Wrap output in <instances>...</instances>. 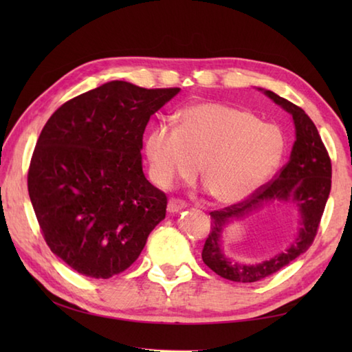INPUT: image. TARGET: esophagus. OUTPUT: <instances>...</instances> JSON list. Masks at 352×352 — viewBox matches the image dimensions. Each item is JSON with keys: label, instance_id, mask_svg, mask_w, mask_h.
<instances>
[{"label": "esophagus", "instance_id": "1", "mask_svg": "<svg viewBox=\"0 0 352 352\" xmlns=\"http://www.w3.org/2000/svg\"><path fill=\"white\" fill-rule=\"evenodd\" d=\"M183 208H186L184 201L177 199V198L169 199V203H168V212L169 213H178V212H182Z\"/></svg>", "mask_w": 352, "mask_h": 352}]
</instances>
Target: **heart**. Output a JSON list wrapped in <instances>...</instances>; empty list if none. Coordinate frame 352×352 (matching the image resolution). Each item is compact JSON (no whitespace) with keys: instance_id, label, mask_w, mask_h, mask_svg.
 I'll return each instance as SVG.
<instances>
[{"instance_id":"1","label":"heart","mask_w":352,"mask_h":352,"mask_svg":"<svg viewBox=\"0 0 352 352\" xmlns=\"http://www.w3.org/2000/svg\"><path fill=\"white\" fill-rule=\"evenodd\" d=\"M286 148L278 126L250 110L203 101L178 113V126L159 124L145 139L153 180L169 189L178 180L201 177L213 199L236 206L251 198L274 175Z\"/></svg>"}]
</instances>
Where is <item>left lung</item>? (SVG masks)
<instances>
[{"label":"left lung","mask_w":352,"mask_h":352,"mask_svg":"<svg viewBox=\"0 0 352 352\" xmlns=\"http://www.w3.org/2000/svg\"><path fill=\"white\" fill-rule=\"evenodd\" d=\"M294 118L295 144L290 159L272 182L261 186L251 198L210 213V233L203 248V261L213 272L237 283H254L280 271L310 248L318 233L320 218L331 190V160L322 144L316 125L305 111L272 91L258 89ZM280 200L298 207L302 227L296 242L283 253L260 264L250 265L231 261L223 254V230L233 220H241L269 202Z\"/></svg>","instance_id":"left-lung-1"}]
</instances>
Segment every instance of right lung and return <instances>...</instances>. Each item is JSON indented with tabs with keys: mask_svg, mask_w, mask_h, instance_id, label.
<instances>
[{
	"mask_svg": "<svg viewBox=\"0 0 352 352\" xmlns=\"http://www.w3.org/2000/svg\"><path fill=\"white\" fill-rule=\"evenodd\" d=\"M178 92L109 81L45 124L28 195L50 250L78 274L124 272L166 216V195L145 178L140 149L149 118Z\"/></svg>",
	"mask_w": 352,
	"mask_h": 352,
	"instance_id": "right-lung-1",
	"label": "right lung"
}]
</instances>
